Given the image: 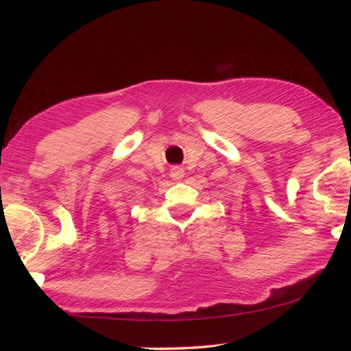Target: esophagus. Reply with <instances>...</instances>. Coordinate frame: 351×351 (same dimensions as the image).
<instances>
[{"instance_id": "esophagus-1", "label": "esophagus", "mask_w": 351, "mask_h": 351, "mask_svg": "<svg viewBox=\"0 0 351 351\" xmlns=\"http://www.w3.org/2000/svg\"><path fill=\"white\" fill-rule=\"evenodd\" d=\"M170 176L173 178L175 181L181 180V178L184 176V169H182V167H180V165H173V167L170 169Z\"/></svg>"}]
</instances>
